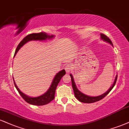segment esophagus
Instances as JSON below:
<instances>
[{
    "instance_id": "34e87169",
    "label": "esophagus",
    "mask_w": 129,
    "mask_h": 129,
    "mask_svg": "<svg viewBox=\"0 0 129 129\" xmlns=\"http://www.w3.org/2000/svg\"><path fill=\"white\" fill-rule=\"evenodd\" d=\"M71 69H72V68H71V64H70V63H67V64H66V67H65V70H66V72L67 73H69L70 71H71Z\"/></svg>"
}]
</instances>
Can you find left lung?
Here are the masks:
<instances>
[{
	"mask_svg": "<svg viewBox=\"0 0 129 129\" xmlns=\"http://www.w3.org/2000/svg\"><path fill=\"white\" fill-rule=\"evenodd\" d=\"M100 37H101V39L103 40V41L108 42L111 44L112 46H113L112 43L111 41V40L108 38V37L106 36L105 34H100ZM70 76L71 79V82H72V86H73V89L74 91V95H75V97H76V99L78 100L79 101H80V102H82V103H94V102H97V101H99L102 99H103L105 96H106L108 95V94L110 92V91L112 89V88H114V86L115 85L116 82H117V76L115 77V79L114 80V83H113L112 86H111V88L108 89V91H106V92L104 93V94H102V95H99V96H96V97H91V96H88L87 95H85V94L82 93V92L77 89L76 85L75 84V82H74L73 77L72 74H70Z\"/></svg>",
	"mask_w": 129,
	"mask_h": 129,
	"instance_id": "obj_1",
	"label": "left lung"
}]
</instances>
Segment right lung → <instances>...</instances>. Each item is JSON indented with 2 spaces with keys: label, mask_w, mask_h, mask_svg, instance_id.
Instances as JSON below:
<instances>
[{
  "label": "right lung",
  "mask_w": 129,
  "mask_h": 129,
  "mask_svg": "<svg viewBox=\"0 0 129 129\" xmlns=\"http://www.w3.org/2000/svg\"><path fill=\"white\" fill-rule=\"evenodd\" d=\"M54 38V35H49L45 32H40V33H37V34H31L29 35H27L26 37L23 38L22 41H21L18 45L17 47V49L15 50L14 56L17 54V53L19 49L21 48L24 44L27 43L28 41H43V40H46L47 39H52ZM66 71L65 70H62L60 71L58 73L56 76L54 77L53 80L52 84H51L50 86L49 89L47 90V91L46 93H44L43 95L38 96V97H31L29 96L26 95L24 93H23L20 90L18 89L16 84H15V81H14V85L17 89L18 92H19L20 95L22 97V98L26 101L27 103L31 105H35V106H42V105H47L49 103L53 100L55 99V91L56 89L57 86H58L59 82H60V79L63 76L66 74ZM13 80L14 78H13Z\"/></svg>",
  "instance_id": "obj_1"
}]
</instances>
